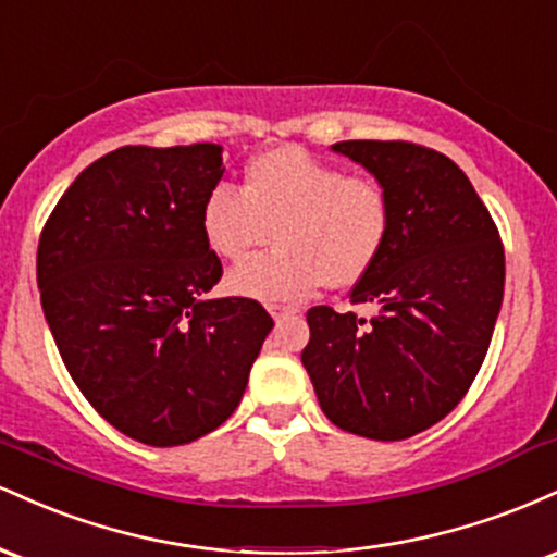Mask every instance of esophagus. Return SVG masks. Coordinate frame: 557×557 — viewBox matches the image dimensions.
<instances>
[{
    "instance_id": "34e87169",
    "label": "esophagus",
    "mask_w": 557,
    "mask_h": 557,
    "mask_svg": "<svg viewBox=\"0 0 557 557\" xmlns=\"http://www.w3.org/2000/svg\"><path fill=\"white\" fill-rule=\"evenodd\" d=\"M267 309H270V314H272L274 319H283V317L298 314V309H296V306H283V304H272V306H267Z\"/></svg>"
}]
</instances>
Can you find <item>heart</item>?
Here are the masks:
<instances>
[{"instance_id": "heart-1", "label": "heart", "mask_w": 557, "mask_h": 557, "mask_svg": "<svg viewBox=\"0 0 557 557\" xmlns=\"http://www.w3.org/2000/svg\"><path fill=\"white\" fill-rule=\"evenodd\" d=\"M227 290L261 304H285L330 283L350 287L376 264L393 230V198L372 175H345L300 146L261 151L243 170L240 190L216 183L203 198L201 235L220 259L238 261Z\"/></svg>"}]
</instances>
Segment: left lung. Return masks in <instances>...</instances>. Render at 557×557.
Listing matches in <instances>:
<instances>
[{
    "label": "left lung",
    "instance_id": "obj_1",
    "mask_svg": "<svg viewBox=\"0 0 557 557\" xmlns=\"http://www.w3.org/2000/svg\"><path fill=\"white\" fill-rule=\"evenodd\" d=\"M385 183L389 240L350 290L372 319L314 306L300 354L332 424L369 440H406L445 419L487 356L503 304L495 222L453 159L408 140L332 146Z\"/></svg>",
    "mask_w": 557,
    "mask_h": 557
}]
</instances>
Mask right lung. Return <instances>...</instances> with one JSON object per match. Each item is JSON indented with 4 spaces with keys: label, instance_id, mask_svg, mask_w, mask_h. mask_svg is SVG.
Wrapping results in <instances>:
<instances>
[{
    "label": "right lung",
    "instance_id": "obj_1",
    "mask_svg": "<svg viewBox=\"0 0 557 557\" xmlns=\"http://www.w3.org/2000/svg\"><path fill=\"white\" fill-rule=\"evenodd\" d=\"M222 146H123L75 177L38 238L41 306L70 376L144 445L203 437L238 408L272 317L209 298L222 261L201 235Z\"/></svg>",
    "mask_w": 557,
    "mask_h": 557
}]
</instances>
